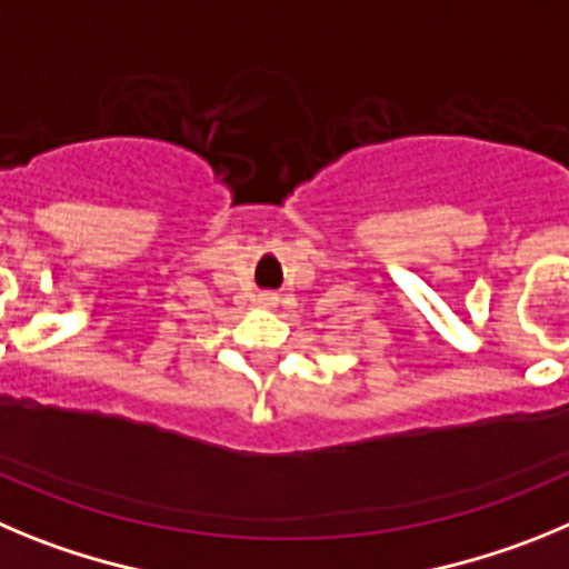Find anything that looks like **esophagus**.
<instances>
[{
  "label": "esophagus",
  "mask_w": 569,
  "mask_h": 569,
  "mask_svg": "<svg viewBox=\"0 0 569 569\" xmlns=\"http://www.w3.org/2000/svg\"><path fill=\"white\" fill-rule=\"evenodd\" d=\"M258 306H263V309H274V306H278V295L266 291V295L258 297Z\"/></svg>",
  "instance_id": "esophagus-1"
}]
</instances>
